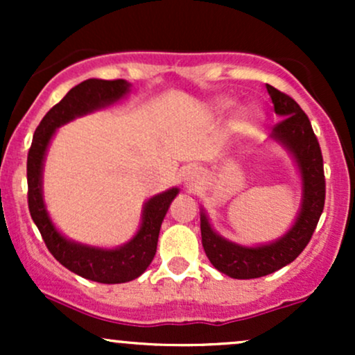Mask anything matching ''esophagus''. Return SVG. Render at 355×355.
I'll return each mask as SVG.
<instances>
[{
  "label": "esophagus",
  "instance_id": "34e87169",
  "mask_svg": "<svg viewBox=\"0 0 355 355\" xmlns=\"http://www.w3.org/2000/svg\"><path fill=\"white\" fill-rule=\"evenodd\" d=\"M198 182H200V173H198L197 170H190V172L185 175V185L187 187H197Z\"/></svg>",
  "mask_w": 355,
  "mask_h": 355
}]
</instances>
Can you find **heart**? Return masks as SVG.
I'll list each match as a JSON object with an SVG mask.
<instances>
[{
    "mask_svg": "<svg viewBox=\"0 0 355 355\" xmlns=\"http://www.w3.org/2000/svg\"><path fill=\"white\" fill-rule=\"evenodd\" d=\"M214 108H215V112H218V113L227 112V110L230 108V101L229 100H220L214 105ZM257 120H259V116H257V113L254 112V110H245V112L242 113V116H240V120H239V128L240 130H250L252 126L257 123Z\"/></svg>",
    "mask_w": 355,
    "mask_h": 355,
    "instance_id": "b5f03b06",
    "label": "heart"
}]
</instances>
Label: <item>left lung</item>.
Segmentation results:
<instances>
[{"label": "left lung", "instance_id": "1", "mask_svg": "<svg viewBox=\"0 0 355 355\" xmlns=\"http://www.w3.org/2000/svg\"><path fill=\"white\" fill-rule=\"evenodd\" d=\"M277 115L284 116L274 125L272 138L291 150L302 175L304 200L295 225L282 239L262 247H242L222 239L211 230L205 214L200 217L202 245L217 270L234 279H257L272 274L294 262L311 242L324 210L325 177L319 140L311 120L292 96L267 85Z\"/></svg>", "mask_w": 355, "mask_h": 355}]
</instances>
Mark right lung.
<instances>
[{"label": "right lung", "instance_id": "1", "mask_svg": "<svg viewBox=\"0 0 355 355\" xmlns=\"http://www.w3.org/2000/svg\"><path fill=\"white\" fill-rule=\"evenodd\" d=\"M128 89L130 85L125 80L89 78L81 81L43 116L38 128L35 130L33 141L28 152V209L48 250L68 270L100 284H123L144 274L157 252L162 222L170 203L177 197L178 189H170L164 193L155 195L145 203L140 230L123 247L115 250L87 247L64 239L48 217L42 193L43 158L58 126L93 110L115 103L128 93Z\"/></svg>", "mask_w": 355, "mask_h": 355}]
</instances>
